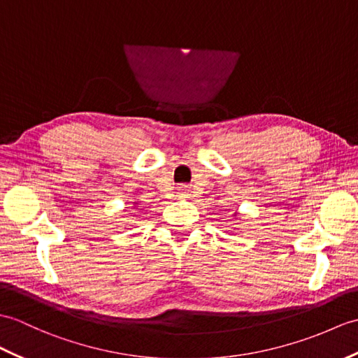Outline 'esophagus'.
Listing matches in <instances>:
<instances>
[{
  "label": "esophagus",
  "instance_id": "obj_1",
  "mask_svg": "<svg viewBox=\"0 0 358 358\" xmlns=\"http://www.w3.org/2000/svg\"><path fill=\"white\" fill-rule=\"evenodd\" d=\"M180 194H181V195H186V194H187V189H186V187H181V189H180Z\"/></svg>",
  "mask_w": 358,
  "mask_h": 358
}]
</instances>
